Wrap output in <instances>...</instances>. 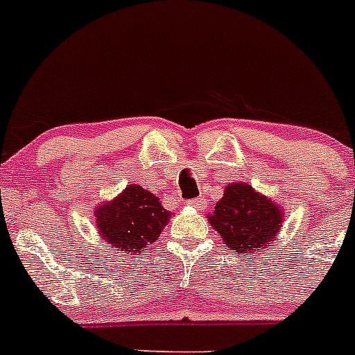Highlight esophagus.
Returning a JSON list of instances; mask_svg holds the SVG:
<instances>
[{
  "label": "esophagus",
  "instance_id": "1",
  "mask_svg": "<svg viewBox=\"0 0 355 355\" xmlns=\"http://www.w3.org/2000/svg\"><path fill=\"white\" fill-rule=\"evenodd\" d=\"M205 202H206L205 198H196V199H191V201H189V206L201 209V208H205Z\"/></svg>",
  "mask_w": 355,
  "mask_h": 355
}]
</instances>
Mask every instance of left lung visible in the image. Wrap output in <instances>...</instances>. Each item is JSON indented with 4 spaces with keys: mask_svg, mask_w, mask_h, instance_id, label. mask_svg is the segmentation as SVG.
Here are the masks:
<instances>
[{
    "mask_svg": "<svg viewBox=\"0 0 355 355\" xmlns=\"http://www.w3.org/2000/svg\"><path fill=\"white\" fill-rule=\"evenodd\" d=\"M283 216V208L272 199L239 182L227 185L223 198L216 202L208 220L223 244L246 254L274 248Z\"/></svg>",
    "mask_w": 355,
    "mask_h": 355,
    "instance_id": "obj_1",
    "label": "left lung"
}]
</instances>
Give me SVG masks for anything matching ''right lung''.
<instances>
[{"label": "right lung", "mask_w": 355, "mask_h": 355, "mask_svg": "<svg viewBox=\"0 0 355 355\" xmlns=\"http://www.w3.org/2000/svg\"><path fill=\"white\" fill-rule=\"evenodd\" d=\"M171 213L161 206L159 198L140 185L132 184L112 201L95 209L98 234L111 248L137 253L159 239Z\"/></svg>", "instance_id": "right-lung-1"}]
</instances>
